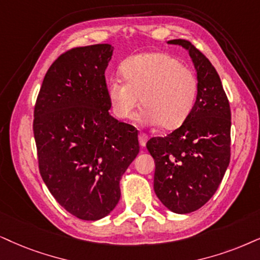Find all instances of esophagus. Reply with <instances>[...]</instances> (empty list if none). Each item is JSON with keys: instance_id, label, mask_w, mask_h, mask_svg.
<instances>
[{"instance_id": "esophagus-1", "label": "esophagus", "mask_w": 260, "mask_h": 260, "mask_svg": "<svg viewBox=\"0 0 260 260\" xmlns=\"http://www.w3.org/2000/svg\"><path fill=\"white\" fill-rule=\"evenodd\" d=\"M147 134H145V133H139V143H140V146H145L146 145V143H147Z\"/></svg>"}]
</instances>
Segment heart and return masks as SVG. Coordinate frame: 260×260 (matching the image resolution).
Listing matches in <instances>:
<instances>
[{"label":"heart","instance_id":"1","mask_svg":"<svg viewBox=\"0 0 260 260\" xmlns=\"http://www.w3.org/2000/svg\"><path fill=\"white\" fill-rule=\"evenodd\" d=\"M122 75L124 81L113 78L108 83L111 107L120 119H132L141 103L145 107V122L175 128L194 107L198 94L197 74L172 55H136L122 64Z\"/></svg>","mask_w":260,"mask_h":260}]
</instances>
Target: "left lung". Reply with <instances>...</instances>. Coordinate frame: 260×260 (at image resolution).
Listing matches in <instances>:
<instances>
[{"label":"left lung","instance_id":"obj_1","mask_svg":"<svg viewBox=\"0 0 260 260\" xmlns=\"http://www.w3.org/2000/svg\"><path fill=\"white\" fill-rule=\"evenodd\" d=\"M170 44L186 48L198 78L194 107L167 137H153L146 147L156 163L153 188L176 213H188L211 199L231 160L232 113L222 81L209 58L187 39Z\"/></svg>","mask_w":260,"mask_h":260}]
</instances>
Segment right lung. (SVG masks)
Segmentation results:
<instances>
[{
	"instance_id": "add662e5",
	"label": "right lung",
	"mask_w": 260,
	"mask_h": 260,
	"mask_svg": "<svg viewBox=\"0 0 260 260\" xmlns=\"http://www.w3.org/2000/svg\"><path fill=\"white\" fill-rule=\"evenodd\" d=\"M114 48L62 52L50 66L34 111L39 173L57 203L96 221L120 200V180L139 152L137 128L109 114L106 70Z\"/></svg>"
}]
</instances>
